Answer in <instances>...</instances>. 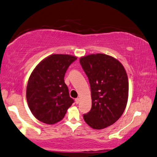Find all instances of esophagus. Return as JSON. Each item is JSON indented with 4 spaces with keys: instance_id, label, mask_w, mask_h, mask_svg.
<instances>
[{
    "instance_id": "1",
    "label": "esophagus",
    "mask_w": 157,
    "mask_h": 157,
    "mask_svg": "<svg viewBox=\"0 0 157 157\" xmlns=\"http://www.w3.org/2000/svg\"><path fill=\"white\" fill-rule=\"evenodd\" d=\"M79 101H80V99H79L78 98H77L75 99V102H76V104H78Z\"/></svg>"
}]
</instances>
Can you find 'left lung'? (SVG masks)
Masks as SVG:
<instances>
[{
  "instance_id": "1",
  "label": "left lung",
  "mask_w": 157,
  "mask_h": 157,
  "mask_svg": "<svg viewBox=\"0 0 157 157\" xmlns=\"http://www.w3.org/2000/svg\"><path fill=\"white\" fill-rule=\"evenodd\" d=\"M90 86L92 107L83 114L95 129H102L117 121L124 113L128 96V80L124 67L105 54L87 55L79 60Z\"/></svg>"
}]
</instances>
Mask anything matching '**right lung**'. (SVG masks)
I'll return each instance as SVG.
<instances>
[{
	"mask_svg": "<svg viewBox=\"0 0 157 157\" xmlns=\"http://www.w3.org/2000/svg\"><path fill=\"white\" fill-rule=\"evenodd\" d=\"M76 59L69 55H52L40 62L31 73L26 100L31 112L40 121L47 124L59 121L74 103L64 78Z\"/></svg>",
	"mask_w": 157,
	"mask_h": 157,
	"instance_id": "add662e5",
	"label": "right lung"
}]
</instances>
